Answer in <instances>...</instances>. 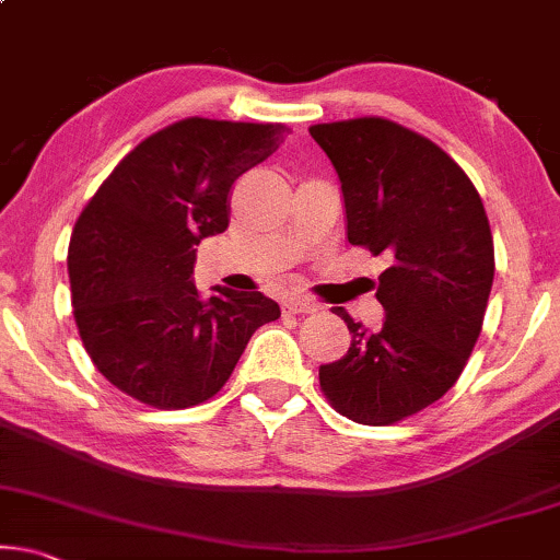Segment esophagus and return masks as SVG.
<instances>
[{"instance_id": "esophagus-1", "label": "esophagus", "mask_w": 560, "mask_h": 560, "mask_svg": "<svg viewBox=\"0 0 560 560\" xmlns=\"http://www.w3.org/2000/svg\"><path fill=\"white\" fill-rule=\"evenodd\" d=\"M281 307H284V312H292V315H300V312H315L317 304L302 294H289Z\"/></svg>"}]
</instances>
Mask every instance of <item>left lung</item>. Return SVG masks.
Wrapping results in <instances>:
<instances>
[{
    "instance_id": "1",
    "label": "left lung",
    "mask_w": 560,
    "mask_h": 560,
    "mask_svg": "<svg viewBox=\"0 0 560 560\" xmlns=\"http://www.w3.org/2000/svg\"><path fill=\"white\" fill-rule=\"evenodd\" d=\"M310 136L338 171L348 243L389 264L378 330L335 307L353 340L319 366V386L348 420L394 424L441 399L479 340L494 281L487 212L443 148L392 119L312 125Z\"/></svg>"
}]
</instances>
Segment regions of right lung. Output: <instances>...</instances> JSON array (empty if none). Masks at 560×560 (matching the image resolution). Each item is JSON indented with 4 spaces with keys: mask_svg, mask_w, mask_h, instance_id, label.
<instances>
[{
    "mask_svg": "<svg viewBox=\"0 0 560 560\" xmlns=\"http://www.w3.org/2000/svg\"><path fill=\"white\" fill-rule=\"evenodd\" d=\"M287 125L186 117L132 148L89 199L69 243L73 319L96 371L155 409L212 399L250 335L281 317L260 292L205 300L202 237L225 233L235 178L284 143Z\"/></svg>",
    "mask_w": 560,
    "mask_h": 560,
    "instance_id": "right-lung-1",
    "label": "right lung"
}]
</instances>
